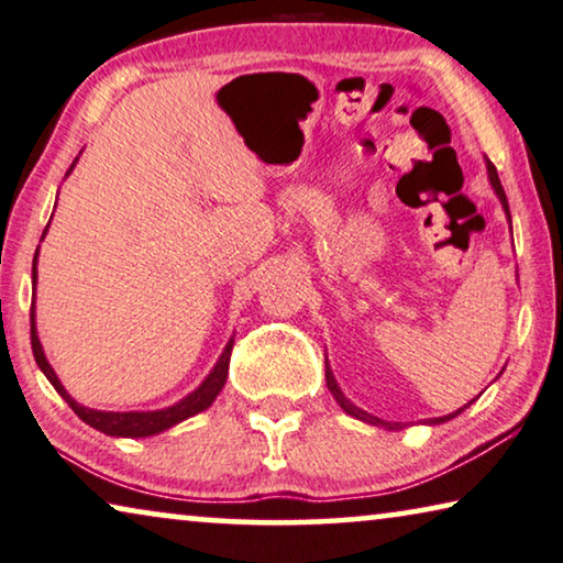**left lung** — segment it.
Segmentation results:
<instances>
[{"instance_id":"left-lung-1","label":"left lung","mask_w":563,"mask_h":563,"mask_svg":"<svg viewBox=\"0 0 563 563\" xmlns=\"http://www.w3.org/2000/svg\"><path fill=\"white\" fill-rule=\"evenodd\" d=\"M487 180H490V185H493V190H495V195H498L500 198V202H503V210H505V216H508V223H510V208H508V198H505V190H503V185H500V177H498V169H495V165L490 159H487ZM512 228V225H510ZM324 378H328V388H330V394H332V398H335V401L340 404V409L345 411V413H350V417H355V419H361V421H365V423H373V427H383V429H388V431H398V429H404L406 423H398V421H383V419H378V417H373V413H368V411H363V409H357V406L350 401V398L342 394L340 390V386H338V380H335V376H332V371H330V363L324 361ZM472 401H475V398H472ZM470 401V404H472ZM470 404H464L462 409H457L454 413H446V417H439V419H429L427 423H431V427H434V423H444V421H450V419H454L457 417V413H462L464 409H467Z\"/></svg>"}]
</instances>
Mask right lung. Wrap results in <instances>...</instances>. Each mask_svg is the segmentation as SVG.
<instances>
[{"instance_id": "right-lung-1", "label": "right lung", "mask_w": 563, "mask_h": 563, "mask_svg": "<svg viewBox=\"0 0 563 563\" xmlns=\"http://www.w3.org/2000/svg\"><path fill=\"white\" fill-rule=\"evenodd\" d=\"M76 162H78V157H76ZM76 162H73L68 173H65V177L73 173ZM47 225H51V223H47ZM45 233H47V228H45ZM45 233H43V239H45ZM32 284H37V254H35V264H32ZM30 332H32V353H35V363L40 365V371L45 373V378L53 383V388L65 398V404H68L70 409L88 423V427L99 429L109 437H129V439L162 434V431L173 429L175 423H180L185 419L195 417V413L206 411L225 386L228 363H231V350H233V338H231V340H228V345L223 347L221 357H218V363L213 365V371H210L206 376V380H202L200 386L192 390V394H187L177 404L167 406V409H157V411H99V409H88V406L78 404L76 398H73L68 390H65L60 378L55 376L53 365L47 363L45 350H43V345H40V338H37L35 305H32V309H30Z\"/></svg>"}]
</instances>
